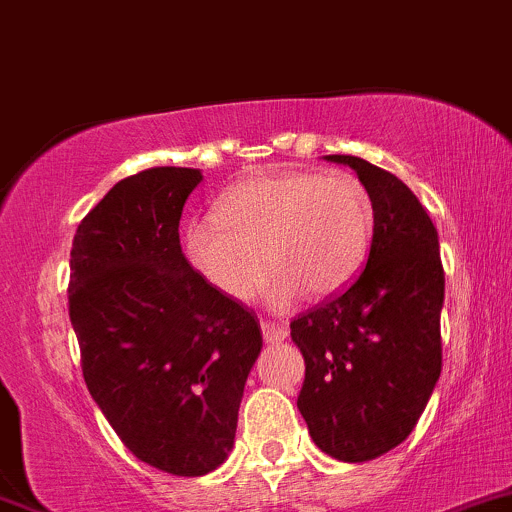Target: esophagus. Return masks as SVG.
<instances>
[{
    "instance_id": "34e87169",
    "label": "esophagus",
    "mask_w": 512,
    "mask_h": 512,
    "mask_svg": "<svg viewBox=\"0 0 512 512\" xmlns=\"http://www.w3.org/2000/svg\"><path fill=\"white\" fill-rule=\"evenodd\" d=\"M262 334L267 344H281L286 337H289V330L284 325H274V322H262Z\"/></svg>"
}]
</instances>
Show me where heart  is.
I'll return each instance as SVG.
<instances>
[{
    "label": "heart",
    "mask_w": 512,
    "mask_h": 512,
    "mask_svg": "<svg viewBox=\"0 0 512 512\" xmlns=\"http://www.w3.org/2000/svg\"><path fill=\"white\" fill-rule=\"evenodd\" d=\"M373 226V202L354 175H255L216 202L214 219L187 226L185 250L233 301L255 296L267 264V301L286 310L303 293L327 298L346 289L366 262Z\"/></svg>",
    "instance_id": "b5f03b06"
}]
</instances>
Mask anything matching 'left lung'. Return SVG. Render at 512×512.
I'll use <instances>...</instances> for the list:
<instances>
[{
	"mask_svg": "<svg viewBox=\"0 0 512 512\" xmlns=\"http://www.w3.org/2000/svg\"><path fill=\"white\" fill-rule=\"evenodd\" d=\"M373 202L366 269L344 293L291 322L305 358L298 411L310 438L339 462H368L414 431L440 375L445 274L438 231L397 175L358 156Z\"/></svg>",
	"mask_w": 512,
	"mask_h": 512,
	"instance_id": "obj_1",
	"label": "left lung"
}]
</instances>
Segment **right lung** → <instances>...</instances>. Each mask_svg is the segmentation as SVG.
I'll return each mask as SVG.
<instances>
[{"label": "right lung", "mask_w": 512, "mask_h": 512, "mask_svg": "<svg viewBox=\"0 0 512 512\" xmlns=\"http://www.w3.org/2000/svg\"><path fill=\"white\" fill-rule=\"evenodd\" d=\"M197 168L120 180L76 228L69 320L91 397L139 460L204 477L236 440L257 317L192 269L180 216Z\"/></svg>", "instance_id": "right-lung-1"}]
</instances>
